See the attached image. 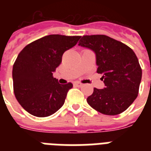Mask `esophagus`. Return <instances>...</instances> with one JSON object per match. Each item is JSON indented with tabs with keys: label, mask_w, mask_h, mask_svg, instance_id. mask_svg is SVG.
Returning <instances> with one entry per match:
<instances>
[{
	"label": "esophagus",
	"mask_w": 151,
	"mask_h": 151,
	"mask_svg": "<svg viewBox=\"0 0 151 151\" xmlns=\"http://www.w3.org/2000/svg\"><path fill=\"white\" fill-rule=\"evenodd\" d=\"M74 85H75L76 86H78V87H81V86H83V84L81 82H75L74 83Z\"/></svg>",
	"instance_id": "obj_1"
}]
</instances>
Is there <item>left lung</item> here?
<instances>
[{
    "mask_svg": "<svg viewBox=\"0 0 151 151\" xmlns=\"http://www.w3.org/2000/svg\"><path fill=\"white\" fill-rule=\"evenodd\" d=\"M79 45L94 51L97 73H102L103 89L94 88L87 98L93 109L106 115L124 112L138 96L142 69L135 52L121 41L106 35H85Z\"/></svg>",
    "mask_w": 151,
    "mask_h": 151,
    "instance_id": "left-lung-1",
    "label": "left lung"
}]
</instances>
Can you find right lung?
<instances>
[{
  "mask_svg": "<svg viewBox=\"0 0 151 151\" xmlns=\"http://www.w3.org/2000/svg\"><path fill=\"white\" fill-rule=\"evenodd\" d=\"M80 38L51 34L27 45L18 55L12 69L13 90L18 102L30 114L48 117L64 104L73 84H59L53 72L64 52Z\"/></svg>",
  "mask_w": 151,
  "mask_h": 151,
  "instance_id": "add662e5",
  "label": "right lung"
}]
</instances>
